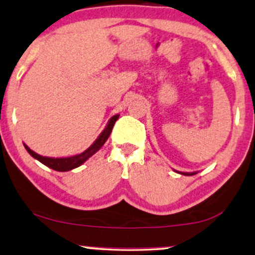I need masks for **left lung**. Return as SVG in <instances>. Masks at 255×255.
Returning <instances> with one entry per match:
<instances>
[{"label": "left lung", "instance_id": "1", "mask_svg": "<svg viewBox=\"0 0 255 255\" xmlns=\"http://www.w3.org/2000/svg\"><path fill=\"white\" fill-rule=\"evenodd\" d=\"M181 174H182V175H194V174H196V172H193V173H186V172H182Z\"/></svg>", "mask_w": 255, "mask_h": 255}]
</instances>
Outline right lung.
Here are the masks:
<instances>
[{
    "instance_id": "right-lung-1",
    "label": "right lung",
    "mask_w": 255,
    "mask_h": 255,
    "mask_svg": "<svg viewBox=\"0 0 255 255\" xmlns=\"http://www.w3.org/2000/svg\"><path fill=\"white\" fill-rule=\"evenodd\" d=\"M119 118V115L113 116L112 118L110 119L109 123H107L106 128H104V131L99 134V137L95 139V142L89 146L88 149H86L85 151L81 152V154L74 155V156H69V157H49V156H41V155L37 154L31 149L28 148L26 144L25 148L26 150L28 151V154L31 155L32 157H34L35 160H38L39 162H41L45 166H47L51 169H55L57 172H68V170H71L74 168H77L80 167L81 164L85 163L89 157L93 156V155L97 152L99 149L101 148L105 144L107 138L110 137L111 132H112V128L115 127V123L117 122V119Z\"/></svg>"
}]
</instances>
